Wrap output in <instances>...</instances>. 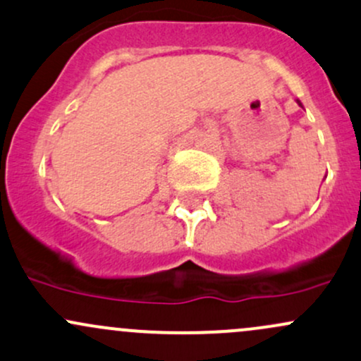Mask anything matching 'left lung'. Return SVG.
Wrapping results in <instances>:
<instances>
[{
  "mask_svg": "<svg viewBox=\"0 0 361 361\" xmlns=\"http://www.w3.org/2000/svg\"><path fill=\"white\" fill-rule=\"evenodd\" d=\"M296 102H298V104H300V106H302V102H300V101H296ZM302 108H303V106H302Z\"/></svg>",
  "mask_w": 361,
  "mask_h": 361,
  "instance_id": "left-lung-1",
  "label": "left lung"
}]
</instances>
